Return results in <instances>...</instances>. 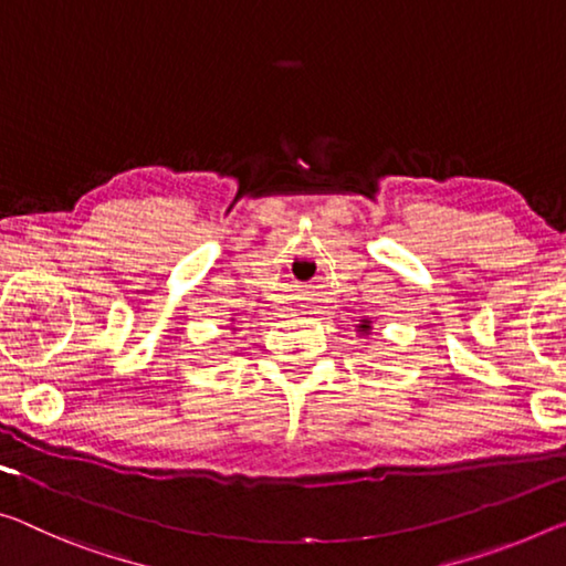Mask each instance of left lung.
Segmentation results:
<instances>
[{
    "label": "left lung",
    "instance_id": "left-lung-1",
    "mask_svg": "<svg viewBox=\"0 0 566 566\" xmlns=\"http://www.w3.org/2000/svg\"><path fill=\"white\" fill-rule=\"evenodd\" d=\"M363 329H365V327H363Z\"/></svg>",
    "mask_w": 566,
    "mask_h": 566
}]
</instances>
